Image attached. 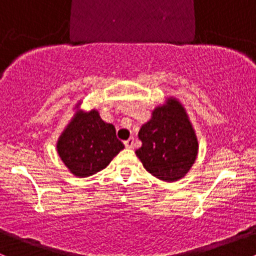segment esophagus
Returning <instances> with one entry per match:
<instances>
[{
  "mask_svg": "<svg viewBox=\"0 0 256 256\" xmlns=\"http://www.w3.org/2000/svg\"><path fill=\"white\" fill-rule=\"evenodd\" d=\"M134 143H136L134 138H129L124 142V146H126V148H128V149H132V148L134 146Z\"/></svg>",
  "mask_w": 256,
  "mask_h": 256,
  "instance_id": "esophagus-1",
  "label": "esophagus"
}]
</instances>
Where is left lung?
Returning a JSON list of instances; mask_svg holds the SVG:
<instances>
[{"label": "left lung", "mask_w": 256, "mask_h": 256, "mask_svg": "<svg viewBox=\"0 0 256 256\" xmlns=\"http://www.w3.org/2000/svg\"><path fill=\"white\" fill-rule=\"evenodd\" d=\"M142 146L136 154L146 171L160 180L172 182L188 172L198 152L196 134L182 104L168 98L152 110V120L138 133Z\"/></svg>", "instance_id": "8db88e82"}]
</instances>
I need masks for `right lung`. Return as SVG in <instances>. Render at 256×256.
Masks as SVG:
<instances>
[{"instance_id": "1", "label": "right lung", "mask_w": 256, "mask_h": 256, "mask_svg": "<svg viewBox=\"0 0 256 256\" xmlns=\"http://www.w3.org/2000/svg\"><path fill=\"white\" fill-rule=\"evenodd\" d=\"M123 148L114 126L104 122L96 110L76 112L56 144L62 162L78 178L104 170Z\"/></svg>"}]
</instances>
